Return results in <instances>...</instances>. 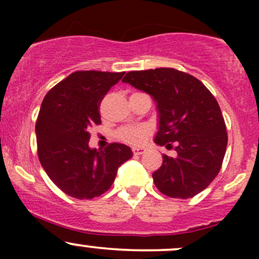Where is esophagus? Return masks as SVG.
<instances>
[{"label":"esophagus","instance_id":"34e87169","mask_svg":"<svg viewBox=\"0 0 259 259\" xmlns=\"http://www.w3.org/2000/svg\"><path fill=\"white\" fill-rule=\"evenodd\" d=\"M144 151H145L144 148H138V146H134V148H133V153H134L135 155H142Z\"/></svg>","mask_w":259,"mask_h":259}]
</instances>
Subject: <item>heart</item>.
<instances>
[{
    "label": "heart",
    "instance_id": "heart-1",
    "mask_svg": "<svg viewBox=\"0 0 259 259\" xmlns=\"http://www.w3.org/2000/svg\"><path fill=\"white\" fill-rule=\"evenodd\" d=\"M148 134L149 130L145 126H129L120 129L117 132V138L127 144L142 145Z\"/></svg>",
    "mask_w": 259,
    "mask_h": 259
}]
</instances>
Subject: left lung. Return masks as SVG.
Segmentation results:
<instances>
[{
  "label": "left lung",
  "mask_w": 259,
  "mask_h": 259,
  "mask_svg": "<svg viewBox=\"0 0 259 259\" xmlns=\"http://www.w3.org/2000/svg\"><path fill=\"white\" fill-rule=\"evenodd\" d=\"M122 81L153 96L159 110L155 143L177 151L164 154L153 173L159 192L188 199L204 190L218 176L228 143L213 94L197 77L170 67L130 71Z\"/></svg>",
  "instance_id": "obj_1"
}]
</instances>
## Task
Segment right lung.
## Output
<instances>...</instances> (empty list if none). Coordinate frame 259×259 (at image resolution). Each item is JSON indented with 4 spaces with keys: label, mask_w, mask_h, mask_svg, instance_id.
Wrapping results in <instances>:
<instances>
[{
    "label": "right lung",
    "mask_w": 259,
    "mask_h": 259,
    "mask_svg": "<svg viewBox=\"0 0 259 259\" xmlns=\"http://www.w3.org/2000/svg\"><path fill=\"white\" fill-rule=\"evenodd\" d=\"M124 72L75 71L46 94L36 121L40 163L49 178L76 199L110 189L117 168L133 156L129 146L111 143L89 148L90 127L101 124L100 104Z\"/></svg>",
    "instance_id": "1"
}]
</instances>
